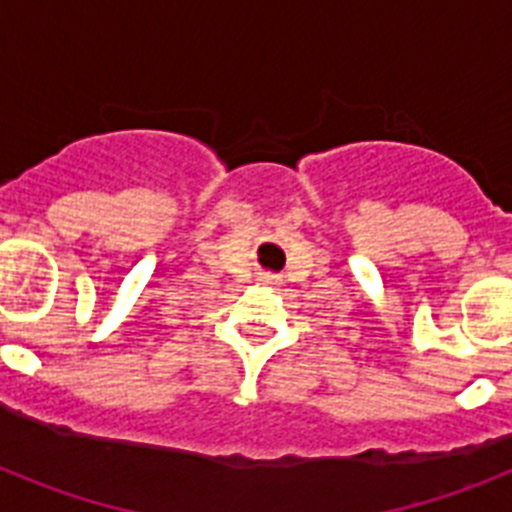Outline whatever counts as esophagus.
I'll list each match as a JSON object with an SVG mask.
<instances>
[{"mask_svg":"<svg viewBox=\"0 0 512 512\" xmlns=\"http://www.w3.org/2000/svg\"><path fill=\"white\" fill-rule=\"evenodd\" d=\"M261 284H279V277H274V274H269V271H266V274H261Z\"/></svg>","mask_w":512,"mask_h":512,"instance_id":"esophagus-1","label":"esophagus"}]
</instances>
